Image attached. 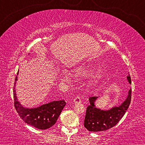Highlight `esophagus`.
Listing matches in <instances>:
<instances>
[{"label": "esophagus", "mask_w": 145, "mask_h": 145, "mask_svg": "<svg viewBox=\"0 0 145 145\" xmlns=\"http://www.w3.org/2000/svg\"><path fill=\"white\" fill-rule=\"evenodd\" d=\"M73 102H74L75 104H78V103L81 102V99L79 97H76L74 99H73Z\"/></svg>", "instance_id": "1"}]
</instances>
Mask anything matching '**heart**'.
Listing matches in <instances>:
<instances>
[{
	"mask_svg": "<svg viewBox=\"0 0 145 145\" xmlns=\"http://www.w3.org/2000/svg\"><path fill=\"white\" fill-rule=\"evenodd\" d=\"M89 72L88 68H78L75 70L74 75L76 77H82L86 76ZM102 78L101 72H97L91 76L89 79V84L91 86H96L99 84Z\"/></svg>",
	"mask_w": 145,
	"mask_h": 145,
	"instance_id": "1",
	"label": "heart"
}]
</instances>
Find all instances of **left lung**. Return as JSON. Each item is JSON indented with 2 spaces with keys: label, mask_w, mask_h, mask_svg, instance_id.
I'll list each match as a JSON object with an SVG mask.
<instances>
[{
  "label": "left lung",
  "mask_w": 145,
  "mask_h": 145,
  "mask_svg": "<svg viewBox=\"0 0 145 145\" xmlns=\"http://www.w3.org/2000/svg\"><path fill=\"white\" fill-rule=\"evenodd\" d=\"M129 83H131V76L127 77ZM132 89H130L127 99L118 106H114L108 110H102L97 108L95 102L99 97L89 98V105L87 107L84 120V127L91 132L104 131L112 128L118 123L125 114L131 101Z\"/></svg>",
  "instance_id": "left-lung-1"
}]
</instances>
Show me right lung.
<instances>
[{"instance_id":"right-lung-1","label":"right lung","mask_w":145,"mask_h":145,"mask_svg":"<svg viewBox=\"0 0 145 145\" xmlns=\"http://www.w3.org/2000/svg\"><path fill=\"white\" fill-rule=\"evenodd\" d=\"M17 79L18 77L16 76L13 87V97L14 107L19 116L26 123L38 129L45 130L53 126L65 106L66 102L62 100L50 102L37 107H24L18 102L16 97L15 84Z\"/></svg>"}]
</instances>
